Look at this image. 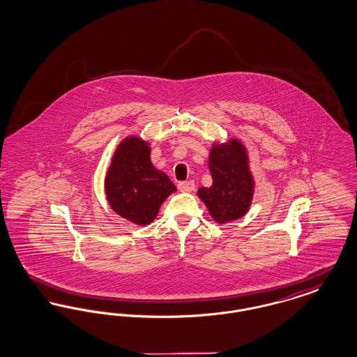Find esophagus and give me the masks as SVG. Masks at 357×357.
I'll list each match as a JSON object with an SVG mask.
<instances>
[{
    "label": "esophagus",
    "instance_id": "34e87169",
    "mask_svg": "<svg viewBox=\"0 0 357 357\" xmlns=\"http://www.w3.org/2000/svg\"><path fill=\"white\" fill-rule=\"evenodd\" d=\"M178 188L183 192H191L195 190V183L192 181H186V182H179Z\"/></svg>",
    "mask_w": 357,
    "mask_h": 357
}]
</instances>
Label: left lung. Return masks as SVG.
I'll return each instance as SVG.
<instances>
[{
    "instance_id": "1",
    "label": "left lung",
    "mask_w": 357,
    "mask_h": 357,
    "mask_svg": "<svg viewBox=\"0 0 357 357\" xmlns=\"http://www.w3.org/2000/svg\"><path fill=\"white\" fill-rule=\"evenodd\" d=\"M213 185L201 187L198 197L211 218L218 223L242 218L250 208L255 194V178L249 169L246 147L238 140L214 143L208 158Z\"/></svg>"
}]
</instances>
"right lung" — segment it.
<instances>
[{
	"label": "right lung",
	"mask_w": 357,
	"mask_h": 357,
	"mask_svg": "<svg viewBox=\"0 0 357 357\" xmlns=\"http://www.w3.org/2000/svg\"><path fill=\"white\" fill-rule=\"evenodd\" d=\"M150 153L149 142L127 136L116 147L104 179L111 208L140 226L150 225L166 198L176 191L170 178L153 167Z\"/></svg>",
	"instance_id": "right-lung-1"
}]
</instances>
